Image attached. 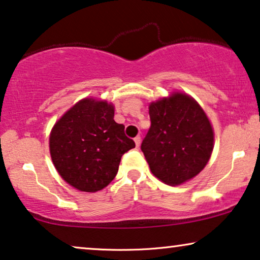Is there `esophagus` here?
I'll return each mask as SVG.
<instances>
[{
  "label": "esophagus",
  "mask_w": 260,
  "mask_h": 260,
  "mask_svg": "<svg viewBox=\"0 0 260 260\" xmlns=\"http://www.w3.org/2000/svg\"><path fill=\"white\" fill-rule=\"evenodd\" d=\"M134 141H135V143H136V147L138 148L140 147V144H141V136H136L134 138Z\"/></svg>",
  "instance_id": "esophagus-1"
}]
</instances>
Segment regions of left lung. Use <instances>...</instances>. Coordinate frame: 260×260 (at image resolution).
<instances>
[{
  "label": "left lung",
  "mask_w": 260,
  "mask_h": 260,
  "mask_svg": "<svg viewBox=\"0 0 260 260\" xmlns=\"http://www.w3.org/2000/svg\"><path fill=\"white\" fill-rule=\"evenodd\" d=\"M151 126L141 149L151 173L169 186L197 176L207 165L214 135L201 106L183 93L151 103Z\"/></svg>",
  "instance_id": "left-lung-1"
}]
</instances>
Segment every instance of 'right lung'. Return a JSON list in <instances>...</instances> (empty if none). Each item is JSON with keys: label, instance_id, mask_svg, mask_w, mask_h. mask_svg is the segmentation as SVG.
<instances>
[{"label": "right lung", "instance_id": "right-lung-1", "mask_svg": "<svg viewBox=\"0 0 260 260\" xmlns=\"http://www.w3.org/2000/svg\"><path fill=\"white\" fill-rule=\"evenodd\" d=\"M106 102L83 99L53 127L49 150L60 176L81 191H97L115 179L122 156L135 148Z\"/></svg>", "mask_w": 260, "mask_h": 260}]
</instances>
